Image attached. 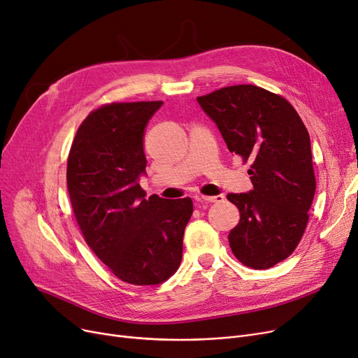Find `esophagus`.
Wrapping results in <instances>:
<instances>
[{
  "mask_svg": "<svg viewBox=\"0 0 358 358\" xmlns=\"http://www.w3.org/2000/svg\"><path fill=\"white\" fill-rule=\"evenodd\" d=\"M198 202H206V203H211V202H223L224 201V195H215V196H206V195H201L196 196Z\"/></svg>",
  "mask_w": 358,
  "mask_h": 358,
  "instance_id": "obj_1",
  "label": "esophagus"
}]
</instances>
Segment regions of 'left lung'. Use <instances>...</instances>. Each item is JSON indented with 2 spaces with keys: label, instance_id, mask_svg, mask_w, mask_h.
<instances>
[{
  "label": "left lung",
  "instance_id": "left-lung-1",
  "mask_svg": "<svg viewBox=\"0 0 358 358\" xmlns=\"http://www.w3.org/2000/svg\"><path fill=\"white\" fill-rule=\"evenodd\" d=\"M196 100L227 148L250 163L253 189L227 195L241 213L231 252L248 268L268 269L290 257L308 226L316 191L309 132L290 101L252 84Z\"/></svg>",
  "mask_w": 358,
  "mask_h": 358
}]
</instances>
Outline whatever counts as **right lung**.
I'll use <instances>...</instances> for the list:
<instances>
[{"mask_svg": "<svg viewBox=\"0 0 358 358\" xmlns=\"http://www.w3.org/2000/svg\"><path fill=\"white\" fill-rule=\"evenodd\" d=\"M163 105L112 101L80 125L66 163V186L84 241L113 275L134 285H155L180 265L183 231L192 199L145 192L144 131Z\"/></svg>", "mask_w": 358, "mask_h": 358, "instance_id": "obj_1", "label": "right lung"}]
</instances>
